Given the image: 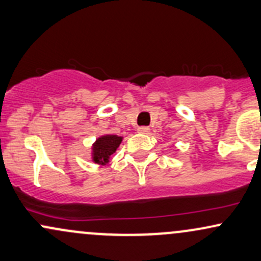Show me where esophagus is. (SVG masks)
I'll return each mask as SVG.
<instances>
[{
    "label": "esophagus",
    "mask_w": 261,
    "mask_h": 261,
    "mask_svg": "<svg viewBox=\"0 0 261 261\" xmlns=\"http://www.w3.org/2000/svg\"><path fill=\"white\" fill-rule=\"evenodd\" d=\"M138 133H142V134H148L150 132V128L149 127H138Z\"/></svg>",
    "instance_id": "34e87169"
}]
</instances>
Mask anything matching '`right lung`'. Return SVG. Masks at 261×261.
I'll list each match as a JSON object with an SVG mask.
<instances>
[{
	"label": "right lung",
	"mask_w": 261,
	"mask_h": 261,
	"mask_svg": "<svg viewBox=\"0 0 261 261\" xmlns=\"http://www.w3.org/2000/svg\"><path fill=\"white\" fill-rule=\"evenodd\" d=\"M122 142V137L103 136L96 140L93 146V161L95 164L105 165L110 156L117 150Z\"/></svg>",
	"instance_id": "obj_1"
}]
</instances>
